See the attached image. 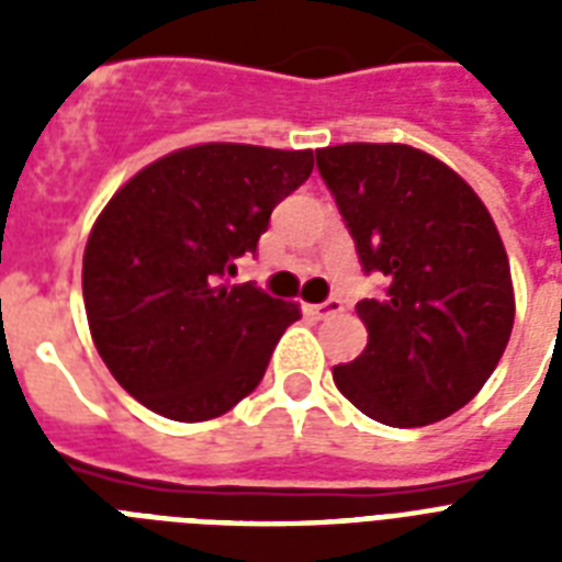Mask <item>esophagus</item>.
<instances>
[{"instance_id":"obj_1","label":"esophagus","mask_w":562,"mask_h":562,"mask_svg":"<svg viewBox=\"0 0 562 562\" xmlns=\"http://www.w3.org/2000/svg\"><path fill=\"white\" fill-rule=\"evenodd\" d=\"M303 308H306L308 315L321 321V317H333V315H338V312H344V300L329 297V300H324V303H317V306H303Z\"/></svg>"}]
</instances>
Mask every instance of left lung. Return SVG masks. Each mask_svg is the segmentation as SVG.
<instances>
[{"instance_id": "1", "label": "left lung", "mask_w": 562, "mask_h": 562, "mask_svg": "<svg viewBox=\"0 0 562 562\" xmlns=\"http://www.w3.org/2000/svg\"><path fill=\"white\" fill-rule=\"evenodd\" d=\"M361 271L384 294L359 300L368 347L333 368L338 391L384 426H428L463 408L514 329L510 262L487 206L446 162L411 145L317 151Z\"/></svg>"}]
</instances>
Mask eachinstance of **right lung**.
Returning <instances> with one entry per match:
<instances>
[{
	"instance_id": "1",
	"label": "right lung",
	"mask_w": 562,
	"mask_h": 562,
	"mask_svg": "<svg viewBox=\"0 0 562 562\" xmlns=\"http://www.w3.org/2000/svg\"><path fill=\"white\" fill-rule=\"evenodd\" d=\"M312 169V151L210 143L110 198L83 250V308L99 356L145 408L201 423L262 382L300 308L227 280Z\"/></svg>"
}]
</instances>
